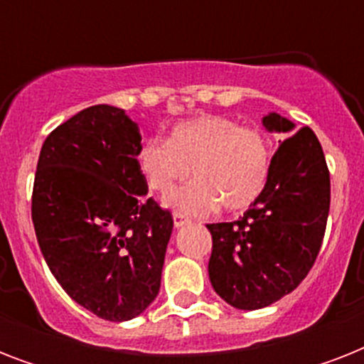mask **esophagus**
Listing matches in <instances>:
<instances>
[{"mask_svg":"<svg viewBox=\"0 0 364 364\" xmlns=\"http://www.w3.org/2000/svg\"><path fill=\"white\" fill-rule=\"evenodd\" d=\"M188 219L185 215H181V213H173V227L176 228H181V227H185V225H188Z\"/></svg>","mask_w":364,"mask_h":364,"instance_id":"obj_1","label":"esophagus"}]
</instances>
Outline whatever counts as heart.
<instances>
[{"mask_svg": "<svg viewBox=\"0 0 364 364\" xmlns=\"http://www.w3.org/2000/svg\"><path fill=\"white\" fill-rule=\"evenodd\" d=\"M137 166L149 188L168 193L164 204L181 215H210L223 205L240 213L262 196L272 171V145L264 132L225 115H198L173 126L168 141L147 139L137 151Z\"/></svg>", "mask_w": 364, "mask_h": 364, "instance_id": "b5f03b06", "label": "heart"}]
</instances>
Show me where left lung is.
<instances>
[{"label": "left lung", "mask_w": 364, "mask_h": 364, "mask_svg": "<svg viewBox=\"0 0 364 364\" xmlns=\"http://www.w3.org/2000/svg\"><path fill=\"white\" fill-rule=\"evenodd\" d=\"M266 130L290 134L277 113ZM331 205V173L316 134L304 126L272 156L264 193L234 223L208 225L210 272L215 293L240 310H259L299 287L321 249Z\"/></svg>", "instance_id": "left-lung-1"}]
</instances>
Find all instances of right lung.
Masks as SVG:
<instances>
[{"instance_id":"1","label":"right lung","mask_w":364,"mask_h":364,"mask_svg":"<svg viewBox=\"0 0 364 364\" xmlns=\"http://www.w3.org/2000/svg\"><path fill=\"white\" fill-rule=\"evenodd\" d=\"M141 134L124 109L92 105L54 128L37 162L31 221L48 268L77 304L107 321L159 294L173 219L137 166Z\"/></svg>"}]
</instances>
